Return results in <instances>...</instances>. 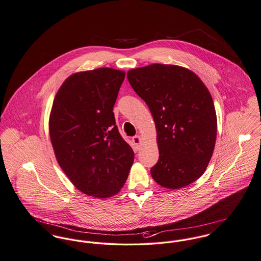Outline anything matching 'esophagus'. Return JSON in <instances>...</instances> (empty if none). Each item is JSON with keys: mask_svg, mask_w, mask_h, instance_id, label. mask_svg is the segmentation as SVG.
<instances>
[{"mask_svg": "<svg viewBox=\"0 0 261 261\" xmlns=\"http://www.w3.org/2000/svg\"><path fill=\"white\" fill-rule=\"evenodd\" d=\"M133 142L136 144L137 147H139V145H140V143H141V138H140L139 136L134 137V138H133Z\"/></svg>", "mask_w": 261, "mask_h": 261, "instance_id": "1", "label": "esophagus"}]
</instances>
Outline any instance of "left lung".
Returning <instances> with one entry per match:
<instances>
[{"mask_svg":"<svg viewBox=\"0 0 261 261\" xmlns=\"http://www.w3.org/2000/svg\"><path fill=\"white\" fill-rule=\"evenodd\" d=\"M126 76L155 123L159 159L152 178L167 189L190 185L206 171L216 144L217 115L208 88L191 70L172 64L134 68Z\"/></svg>","mask_w":261,"mask_h":261,"instance_id":"obj_1","label":"left lung"}]
</instances>
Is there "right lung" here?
<instances>
[{
  "label": "right lung",
  "mask_w": 261,
  "mask_h": 261,
  "mask_svg": "<svg viewBox=\"0 0 261 261\" xmlns=\"http://www.w3.org/2000/svg\"><path fill=\"white\" fill-rule=\"evenodd\" d=\"M124 76L108 67L76 72L53 100L48 128L56 160L74 187L94 198L121 191L134 163L113 113Z\"/></svg>",
  "instance_id": "right-lung-1"
}]
</instances>
